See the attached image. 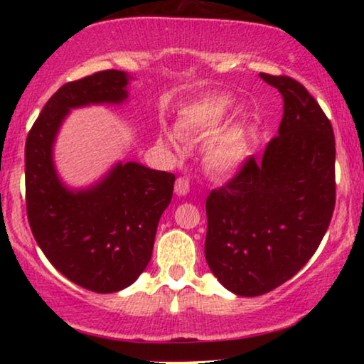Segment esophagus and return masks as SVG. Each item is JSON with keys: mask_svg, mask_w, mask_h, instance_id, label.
<instances>
[{"mask_svg": "<svg viewBox=\"0 0 364 364\" xmlns=\"http://www.w3.org/2000/svg\"><path fill=\"white\" fill-rule=\"evenodd\" d=\"M188 188H191V183H188V178L178 177L176 181V193L177 196H187Z\"/></svg>", "mask_w": 364, "mask_h": 364, "instance_id": "34e87169", "label": "esophagus"}]
</instances>
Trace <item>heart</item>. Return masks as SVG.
Wrapping results in <instances>:
<instances>
[{
    "label": "heart",
    "instance_id": "obj_1",
    "mask_svg": "<svg viewBox=\"0 0 364 364\" xmlns=\"http://www.w3.org/2000/svg\"><path fill=\"white\" fill-rule=\"evenodd\" d=\"M235 101L228 96H207L187 104L178 111L177 131L182 136H200L217 129L233 112ZM162 142L177 146V134L164 131ZM255 129L250 124H235L212 136L203 146V161L213 172H235L253 154Z\"/></svg>",
    "mask_w": 364,
    "mask_h": 364
}]
</instances>
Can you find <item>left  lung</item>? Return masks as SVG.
Returning a JSON list of instances; mask_svg holds the SVG:
<instances>
[{
    "mask_svg": "<svg viewBox=\"0 0 364 364\" xmlns=\"http://www.w3.org/2000/svg\"><path fill=\"white\" fill-rule=\"evenodd\" d=\"M283 97L278 136L207 197L205 258L227 290L272 291L305 267L335 208V134L310 92L288 76L260 74Z\"/></svg>",
    "mask_w": 364,
    "mask_h": 364,
    "instance_id": "obj_1",
    "label": "left lung"
}]
</instances>
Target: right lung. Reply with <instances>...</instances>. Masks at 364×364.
Instances as JSON below:
<instances>
[{
  "instance_id": "1",
  "label": "right lung",
  "mask_w": 364,
  "mask_h": 364,
  "mask_svg": "<svg viewBox=\"0 0 364 364\" xmlns=\"http://www.w3.org/2000/svg\"><path fill=\"white\" fill-rule=\"evenodd\" d=\"M132 79L111 69L64 84L39 114L24 149L33 235L58 272L96 293L124 290L146 270L176 176L117 162L97 182L71 188L58 173L54 144L73 109L121 106Z\"/></svg>"
}]
</instances>
